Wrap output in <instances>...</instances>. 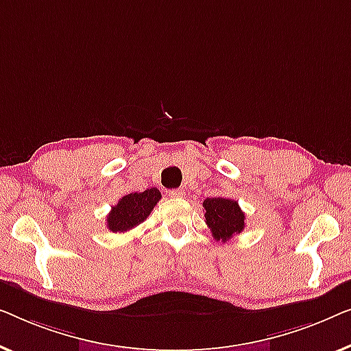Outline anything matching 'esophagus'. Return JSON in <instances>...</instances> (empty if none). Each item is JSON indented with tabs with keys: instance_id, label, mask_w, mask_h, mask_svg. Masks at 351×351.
<instances>
[{
	"instance_id": "esophagus-1",
	"label": "esophagus",
	"mask_w": 351,
	"mask_h": 351,
	"mask_svg": "<svg viewBox=\"0 0 351 351\" xmlns=\"http://www.w3.org/2000/svg\"><path fill=\"white\" fill-rule=\"evenodd\" d=\"M169 195L171 199H182V195H184V191L182 189H171L169 191Z\"/></svg>"
}]
</instances>
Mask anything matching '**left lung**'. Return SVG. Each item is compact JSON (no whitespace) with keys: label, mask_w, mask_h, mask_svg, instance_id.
<instances>
[{"label":"left lung","mask_w":351,"mask_h":351,"mask_svg":"<svg viewBox=\"0 0 351 351\" xmlns=\"http://www.w3.org/2000/svg\"><path fill=\"white\" fill-rule=\"evenodd\" d=\"M205 223L215 240L226 241L245 229V215L239 202L224 197H211L204 200Z\"/></svg>","instance_id":"left-lung-1"}]
</instances>
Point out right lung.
Instances as JSON below:
<instances>
[{"instance_id": "obj_1", "label": "right lung", "mask_w": 351, "mask_h": 351, "mask_svg": "<svg viewBox=\"0 0 351 351\" xmlns=\"http://www.w3.org/2000/svg\"><path fill=\"white\" fill-rule=\"evenodd\" d=\"M160 199V192L156 187L146 189L145 192H132V194L124 195L117 202V205L111 208L106 218V227L116 234L133 229L151 215Z\"/></svg>"}]
</instances>
